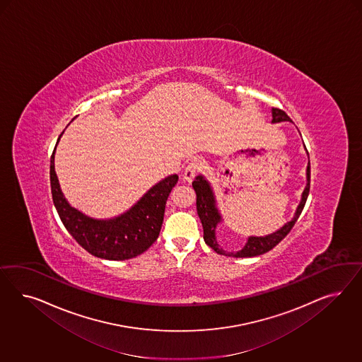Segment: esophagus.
I'll return each mask as SVG.
<instances>
[{
	"mask_svg": "<svg viewBox=\"0 0 362 362\" xmlns=\"http://www.w3.org/2000/svg\"><path fill=\"white\" fill-rule=\"evenodd\" d=\"M202 168H203L202 160L194 159L191 163H188V165H187L186 170H185V173H183V180L188 182V183L192 182V179L202 171Z\"/></svg>",
	"mask_w": 362,
	"mask_h": 362,
	"instance_id": "1",
	"label": "esophagus"
}]
</instances>
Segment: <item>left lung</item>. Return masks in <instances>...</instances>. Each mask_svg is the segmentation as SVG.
I'll use <instances>...</instances> for the list:
<instances>
[{"mask_svg":"<svg viewBox=\"0 0 362 362\" xmlns=\"http://www.w3.org/2000/svg\"><path fill=\"white\" fill-rule=\"evenodd\" d=\"M280 122H292V119L285 114L283 110L272 109V123ZM192 187L197 192V211L199 219L202 221L203 230H204V241L215 252L232 257H253L263 253L271 251L280 241L284 239L289 233V230L293 228L301 211L305 206L308 195H309V187H310V163L307 165V186L303 191L300 204L297 206L295 216L291 221L285 223L280 230H274L272 233H268L265 236H248L245 245L238 252H226L223 248H220L216 240V228L218 224L223 221L220 215L219 209L216 206V197L214 194V189L209 185V180L203 175H197L192 182Z\"/></svg>","mask_w":362,"mask_h":362,"instance_id":"obj_1","label":"left lung"}]
</instances>
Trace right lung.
Listing matches in <instances>:
<instances>
[{
    "label": "right lung",
    "instance_id": "1",
    "mask_svg": "<svg viewBox=\"0 0 362 362\" xmlns=\"http://www.w3.org/2000/svg\"><path fill=\"white\" fill-rule=\"evenodd\" d=\"M57 144L50 158V186L55 209L69 233L82 248L99 259L129 260L147 251L159 236L165 202L177 182V175H168L153 185L132 209L115 218H90L79 209L71 207L64 197L55 174Z\"/></svg>",
    "mask_w": 362,
    "mask_h": 362
}]
</instances>
